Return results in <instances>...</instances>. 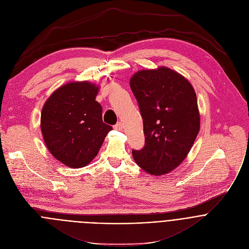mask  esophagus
Returning <instances> with one entry per match:
<instances>
[{
    "instance_id": "esophagus-1",
    "label": "esophagus",
    "mask_w": 249,
    "mask_h": 249,
    "mask_svg": "<svg viewBox=\"0 0 249 249\" xmlns=\"http://www.w3.org/2000/svg\"><path fill=\"white\" fill-rule=\"evenodd\" d=\"M114 128L117 130H122L123 129V124L121 122H119L116 125H114Z\"/></svg>"
}]
</instances>
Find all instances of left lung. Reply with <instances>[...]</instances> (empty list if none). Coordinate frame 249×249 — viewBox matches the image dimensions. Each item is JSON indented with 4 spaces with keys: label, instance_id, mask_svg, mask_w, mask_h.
Wrapping results in <instances>:
<instances>
[{
    "label": "left lung",
    "instance_id": "1",
    "mask_svg": "<svg viewBox=\"0 0 249 249\" xmlns=\"http://www.w3.org/2000/svg\"><path fill=\"white\" fill-rule=\"evenodd\" d=\"M141 117L145 145L132 150L135 163L153 176L166 175L186 158L200 128L195 91L178 72L160 67L130 78Z\"/></svg>",
    "mask_w": 249,
    "mask_h": 249
}]
</instances>
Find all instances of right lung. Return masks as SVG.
I'll use <instances>...</instances> for the list:
<instances>
[{"label": "right lung", "mask_w": 249, "mask_h": 249, "mask_svg": "<svg viewBox=\"0 0 249 249\" xmlns=\"http://www.w3.org/2000/svg\"><path fill=\"white\" fill-rule=\"evenodd\" d=\"M98 90L89 81H71L53 92L43 106L40 126L45 144L70 168L87 166L113 128L103 123L102 107L95 100Z\"/></svg>", "instance_id": "1"}]
</instances>
